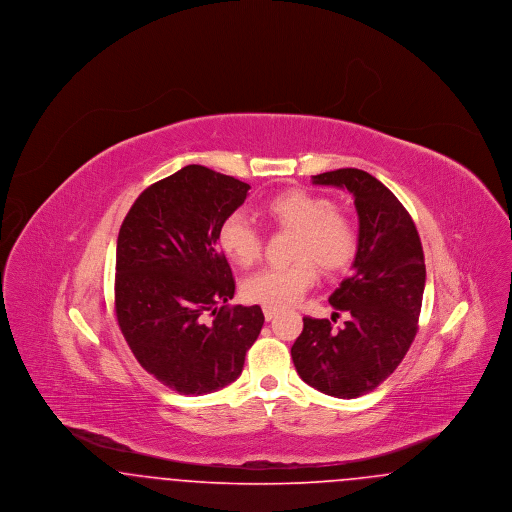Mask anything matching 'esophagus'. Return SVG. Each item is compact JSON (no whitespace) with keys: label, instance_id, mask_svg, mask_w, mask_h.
Wrapping results in <instances>:
<instances>
[{"label":"esophagus","instance_id":"esophagus-1","mask_svg":"<svg viewBox=\"0 0 512 512\" xmlns=\"http://www.w3.org/2000/svg\"><path fill=\"white\" fill-rule=\"evenodd\" d=\"M263 313H265L267 320H272V318L280 313V309H278V307H272V305H263Z\"/></svg>","mask_w":512,"mask_h":512}]
</instances>
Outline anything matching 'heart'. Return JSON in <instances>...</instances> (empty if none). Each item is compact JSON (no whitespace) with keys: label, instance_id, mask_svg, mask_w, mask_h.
<instances>
[{"label":"heart","instance_id":"heart-1","mask_svg":"<svg viewBox=\"0 0 512 512\" xmlns=\"http://www.w3.org/2000/svg\"><path fill=\"white\" fill-rule=\"evenodd\" d=\"M261 213L276 228L293 230V263L261 268L244 282L249 301L284 307L307 292L317 270L334 274L349 267L359 251V230L355 220L334 207L332 199L303 188H290L270 195ZM222 253L238 267L253 265L263 249L257 226L244 213H232L220 222Z\"/></svg>","mask_w":512,"mask_h":512}]
</instances>
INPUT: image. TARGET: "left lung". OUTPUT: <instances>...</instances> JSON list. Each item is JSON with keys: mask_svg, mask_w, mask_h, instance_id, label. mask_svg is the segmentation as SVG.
<instances>
[{"mask_svg": "<svg viewBox=\"0 0 512 512\" xmlns=\"http://www.w3.org/2000/svg\"><path fill=\"white\" fill-rule=\"evenodd\" d=\"M313 184L353 194L359 251L353 274L328 299L347 313L345 326L336 332L326 318H303L293 365L315 390L355 399L378 388L413 343L426 284L424 253L411 215L372 174L338 169L313 176Z\"/></svg>", "mask_w": 512, "mask_h": 512, "instance_id": "1", "label": "left lung"}]
</instances>
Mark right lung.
Listing matches in <instances>:
<instances>
[{"mask_svg":"<svg viewBox=\"0 0 512 512\" xmlns=\"http://www.w3.org/2000/svg\"><path fill=\"white\" fill-rule=\"evenodd\" d=\"M249 184L188 165L151 184L122 220L115 311L138 363L172 391L203 395L232 384L261 334L259 305L236 292L219 226Z\"/></svg>","mask_w":512,"mask_h":512,"instance_id":"obj_1","label":"right lung"}]
</instances>
